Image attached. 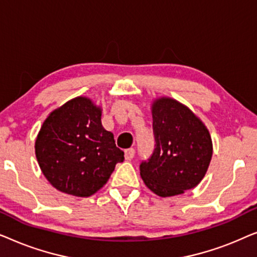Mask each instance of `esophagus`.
<instances>
[{
	"mask_svg": "<svg viewBox=\"0 0 257 257\" xmlns=\"http://www.w3.org/2000/svg\"><path fill=\"white\" fill-rule=\"evenodd\" d=\"M135 153H136L135 149H127V150H125V159H126V160H131L132 158L135 157Z\"/></svg>",
	"mask_w": 257,
	"mask_h": 257,
	"instance_id": "1",
	"label": "esophagus"
}]
</instances>
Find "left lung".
Segmentation results:
<instances>
[{
	"label": "left lung",
	"instance_id": "left-lung-1",
	"mask_svg": "<svg viewBox=\"0 0 257 257\" xmlns=\"http://www.w3.org/2000/svg\"><path fill=\"white\" fill-rule=\"evenodd\" d=\"M154 151L140 164V175L161 198L182 194L208 170L213 144L208 128L186 105L170 97L152 104Z\"/></svg>",
	"mask_w": 257,
	"mask_h": 257
}]
</instances>
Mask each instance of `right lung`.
Here are the masks:
<instances>
[{
  "label": "right lung",
  "instance_id": "1",
  "mask_svg": "<svg viewBox=\"0 0 257 257\" xmlns=\"http://www.w3.org/2000/svg\"><path fill=\"white\" fill-rule=\"evenodd\" d=\"M101 108L76 97L48 115L38 132L35 153L42 173L56 189L87 198L103 187L124 152L101 126Z\"/></svg>",
  "mask_w": 257,
  "mask_h": 257
}]
</instances>
